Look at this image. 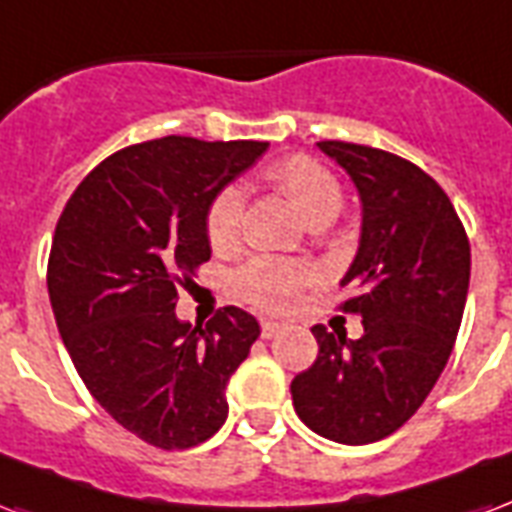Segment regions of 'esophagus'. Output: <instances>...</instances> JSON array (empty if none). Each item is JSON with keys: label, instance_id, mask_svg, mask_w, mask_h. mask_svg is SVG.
Returning a JSON list of instances; mask_svg holds the SVG:
<instances>
[{"label": "esophagus", "instance_id": "34e87169", "mask_svg": "<svg viewBox=\"0 0 512 512\" xmlns=\"http://www.w3.org/2000/svg\"><path fill=\"white\" fill-rule=\"evenodd\" d=\"M279 330H282V325H279V322H263V325H260V333H263V338H273V335L279 333Z\"/></svg>", "mask_w": 512, "mask_h": 512}]
</instances>
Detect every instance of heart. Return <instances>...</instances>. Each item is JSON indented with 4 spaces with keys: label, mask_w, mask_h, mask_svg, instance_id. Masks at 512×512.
<instances>
[{
    "label": "heart",
    "mask_w": 512,
    "mask_h": 512,
    "mask_svg": "<svg viewBox=\"0 0 512 512\" xmlns=\"http://www.w3.org/2000/svg\"><path fill=\"white\" fill-rule=\"evenodd\" d=\"M265 179L282 190L298 206L311 225H327L343 206V185L325 163L311 155H290L271 163ZM244 222V190L225 185L212 195L206 206L204 230L214 252H228L239 244ZM314 279V268L300 260L255 257L236 273V292L249 306L263 311H284L298 298L300 287Z\"/></svg>",
    "instance_id": "obj_1"
}]
</instances>
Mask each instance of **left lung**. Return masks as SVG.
I'll return each mask as SVG.
<instances>
[{"label": "left lung", "mask_w": 512, "mask_h": 512, "mask_svg": "<svg viewBox=\"0 0 512 512\" xmlns=\"http://www.w3.org/2000/svg\"><path fill=\"white\" fill-rule=\"evenodd\" d=\"M362 198V239L341 287L357 341L311 327L314 365L292 378V405L317 435L365 446L400 429L446 368L470 284V241L443 187L395 152L317 142Z\"/></svg>", "instance_id": "left-lung-1"}]
</instances>
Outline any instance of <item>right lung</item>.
Here are the masks:
<instances>
[{
  "label": "right lung",
  "mask_w": 512,
  "mask_h": 512,
  "mask_svg": "<svg viewBox=\"0 0 512 512\" xmlns=\"http://www.w3.org/2000/svg\"><path fill=\"white\" fill-rule=\"evenodd\" d=\"M268 142L163 136L112 152L58 217L48 292L58 333L104 411L163 451L204 443L228 419L225 386L260 335L220 308L177 319V290L212 257L204 214Z\"/></svg>",
  "instance_id": "right-lung-1"
}]
</instances>
